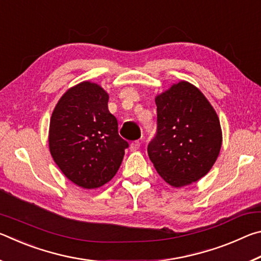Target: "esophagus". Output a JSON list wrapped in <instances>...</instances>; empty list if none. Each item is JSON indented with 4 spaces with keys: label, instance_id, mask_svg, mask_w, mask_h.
<instances>
[{
    "label": "esophagus",
    "instance_id": "1",
    "mask_svg": "<svg viewBox=\"0 0 261 261\" xmlns=\"http://www.w3.org/2000/svg\"><path fill=\"white\" fill-rule=\"evenodd\" d=\"M139 147H140V143L138 140L134 141V143H131V145H130L131 151H137V149H139Z\"/></svg>",
    "mask_w": 261,
    "mask_h": 261
}]
</instances>
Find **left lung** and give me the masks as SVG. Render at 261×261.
Instances as JSON below:
<instances>
[{
	"label": "left lung",
	"mask_w": 261,
	"mask_h": 261,
	"mask_svg": "<svg viewBox=\"0 0 261 261\" xmlns=\"http://www.w3.org/2000/svg\"><path fill=\"white\" fill-rule=\"evenodd\" d=\"M156 135L147 146L159 175L171 187L197 182L219 156L222 131L214 108L188 82L174 84L155 98Z\"/></svg>",
	"instance_id": "left-lung-1"
}]
</instances>
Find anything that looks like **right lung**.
I'll use <instances>...</instances> for the list:
<instances>
[{
  "label": "right lung",
  "instance_id": "right-lung-1",
  "mask_svg": "<svg viewBox=\"0 0 261 261\" xmlns=\"http://www.w3.org/2000/svg\"><path fill=\"white\" fill-rule=\"evenodd\" d=\"M108 99L98 84L83 82L62 95L50 117L51 156L65 177L83 189L108 183L129 147L118 135Z\"/></svg>",
  "mask_w": 261,
  "mask_h": 261
}]
</instances>
